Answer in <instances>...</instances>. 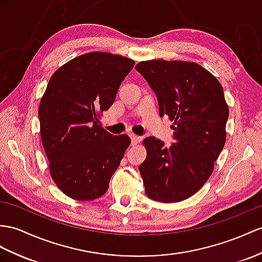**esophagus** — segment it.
<instances>
[{
	"instance_id": "esophagus-1",
	"label": "esophagus",
	"mask_w": 262,
	"mask_h": 262,
	"mask_svg": "<svg viewBox=\"0 0 262 262\" xmlns=\"http://www.w3.org/2000/svg\"><path fill=\"white\" fill-rule=\"evenodd\" d=\"M130 138H131V143H132V145H136V144H138L140 141H141V137L136 136L135 133H130Z\"/></svg>"
}]
</instances>
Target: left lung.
Wrapping results in <instances>:
<instances>
[{"instance_id": "obj_1", "label": "left lung", "mask_w": 262, "mask_h": 262, "mask_svg": "<svg viewBox=\"0 0 262 262\" xmlns=\"http://www.w3.org/2000/svg\"><path fill=\"white\" fill-rule=\"evenodd\" d=\"M155 91L160 117L173 122L174 142L143 140L140 164L145 193L159 202H179L199 191L211 176L226 143L229 107L215 76L194 62L150 60L137 64Z\"/></svg>"}]
</instances>
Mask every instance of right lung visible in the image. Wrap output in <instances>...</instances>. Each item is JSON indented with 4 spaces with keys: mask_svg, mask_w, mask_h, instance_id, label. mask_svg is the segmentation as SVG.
<instances>
[{
    "mask_svg": "<svg viewBox=\"0 0 262 262\" xmlns=\"http://www.w3.org/2000/svg\"><path fill=\"white\" fill-rule=\"evenodd\" d=\"M135 61L90 52L76 56L51 76L40 101V132L50 174L66 195L90 201L109 189L112 174L130 145L101 125Z\"/></svg>",
    "mask_w": 262,
    "mask_h": 262,
    "instance_id": "obj_1",
    "label": "right lung"
}]
</instances>
